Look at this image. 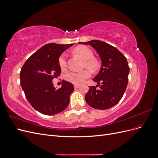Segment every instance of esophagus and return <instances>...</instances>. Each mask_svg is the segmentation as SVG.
Here are the masks:
<instances>
[{
  "label": "esophagus",
  "mask_w": 158,
  "mask_h": 158,
  "mask_svg": "<svg viewBox=\"0 0 158 158\" xmlns=\"http://www.w3.org/2000/svg\"><path fill=\"white\" fill-rule=\"evenodd\" d=\"M74 88H78L80 87V85H76V84H75V85H74Z\"/></svg>",
  "instance_id": "esophagus-1"
}]
</instances>
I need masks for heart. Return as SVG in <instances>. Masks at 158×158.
<instances>
[{
	"mask_svg": "<svg viewBox=\"0 0 158 158\" xmlns=\"http://www.w3.org/2000/svg\"><path fill=\"white\" fill-rule=\"evenodd\" d=\"M74 52L81 59L85 60V65L88 68L92 70L96 69L98 63L96 61L92 59L94 54L88 47L85 46H78L74 49ZM66 60H67V54L66 52H63L60 55L59 59V64L62 70H65L66 69V66H67ZM90 72L85 70L81 72H70L66 74L65 78L69 82L78 85L82 84L85 80L90 77Z\"/></svg>",
	"mask_w": 158,
	"mask_h": 158,
	"instance_id": "heart-1",
	"label": "heart"
}]
</instances>
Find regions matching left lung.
<instances>
[{
    "label": "left lung",
    "mask_w": 158,
    "mask_h": 158,
    "mask_svg": "<svg viewBox=\"0 0 158 158\" xmlns=\"http://www.w3.org/2000/svg\"><path fill=\"white\" fill-rule=\"evenodd\" d=\"M81 44L93 47L102 60L101 69L94 78L98 84L89 86L85 95V102L94 109L111 108L120 102L128 84L129 66L126 57L115 47L102 41Z\"/></svg>",
    "instance_id": "obj_1"
}]
</instances>
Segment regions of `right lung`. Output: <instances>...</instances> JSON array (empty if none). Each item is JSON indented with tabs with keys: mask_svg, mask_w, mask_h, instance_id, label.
I'll list each match as a JSON object with an SVG mask.
<instances>
[{
	"mask_svg": "<svg viewBox=\"0 0 158 158\" xmlns=\"http://www.w3.org/2000/svg\"><path fill=\"white\" fill-rule=\"evenodd\" d=\"M73 44H49L37 50L25 62L20 71V84L26 98L36 111L46 115L60 113L69 106L73 84L62 81L56 89L52 80L60 76L59 58Z\"/></svg>",
	"mask_w": 158,
	"mask_h": 158,
	"instance_id": "1",
	"label": "right lung"
}]
</instances>
